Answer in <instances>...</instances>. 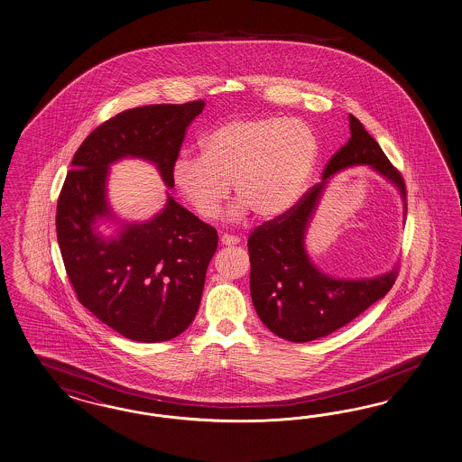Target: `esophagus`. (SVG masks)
<instances>
[{
	"label": "esophagus",
	"mask_w": 462,
	"mask_h": 462,
	"mask_svg": "<svg viewBox=\"0 0 462 462\" xmlns=\"http://www.w3.org/2000/svg\"><path fill=\"white\" fill-rule=\"evenodd\" d=\"M220 242H222L224 245L234 247V245H237L238 242H240V238L236 237V236H228V234H224V236L220 237Z\"/></svg>",
	"instance_id": "esophagus-1"
}]
</instances>
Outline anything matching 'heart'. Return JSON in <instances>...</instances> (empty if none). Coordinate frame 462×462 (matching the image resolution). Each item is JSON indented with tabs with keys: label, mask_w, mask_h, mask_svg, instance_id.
<instances>
[{
	"label": "heart",
	"mask_w": 462,
	"mask_h": 462,
	"mask_svg": "<svg viewBox=\"0 0 462 462\" xmlns=\"http://www.w3.org/2000/svg\"><path fill=\"white\" fill-rule=\"evenodd\" d=\"M201 155H180L172 182L201 218H215L230 184L240 198L232 220L247 211L278 218L307 193L319 161V140L310 126L282 116L238 118L213 128L201 142Z\"/></svg>",
	"instance_id": "b5f03b06"
}]
</instances>
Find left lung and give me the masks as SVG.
Returning a JSON list of instances; mask_svg holds the SVG:
<instances>
[{"label":"left lung","mask_w":462,"mask_h":462,"mask_svg":"<svg viewBox=\"0 0 462 462\" xmlns=\"http://www.w3.org/2000/svg\"><path fill=\"white\" fill-rule=\"evenodd\" d=\"M350 139L293 210L257 226L249 237L251 296L267 328L290 342H310L352 322L392 290L398 266L374 278L346 280L323 273L308 255L307 232L330 178L369 166L398 189L406 217L405 182L363 124L349 115Z\"/></svg>","instance_id":"8db88e82"}]
</instances>
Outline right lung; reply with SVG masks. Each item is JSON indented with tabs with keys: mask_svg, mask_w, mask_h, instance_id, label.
Here are the masks:
<instances>
[{
	"mask_svg": "<svg viewBox=\"0 0 462 462\" xmlns=\"http://www.w3.org/2000/svg\"><path fill=\"white\" fill-rule=\"evenodd\" d=\"M203 108L191 101L118 113L81 143L57 201V242L78 300L135 342H164L193 322L218 236L169 193L149 220L120 218L108 198L110 168L142 159L172 189L186 126ZM103 224L116 226L112 235Z\"/></svg>",
	"mask_w": 462,
	"mask_h": 462,
	"instance_id": "right-lung-1",
	"label": "right lung"
}]
</instances>
